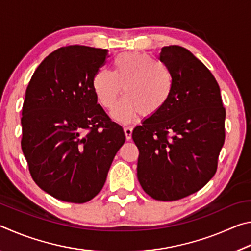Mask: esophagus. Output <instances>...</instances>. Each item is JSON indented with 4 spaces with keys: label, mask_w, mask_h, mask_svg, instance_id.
Segmentation results:
<instances>
[{
    "label": "esophagus",
    "mask_w": 251,
    "mask_h": 251,
    "mask_svg": "<svg viewBox=\"0 0 251 251\" xmlns=\"http://www.w3.org/2000/svg\"><path fill=\"white\" fill-rule=\"evenodd\" d=\"M124 133H125L127 141H129V139L131 138V133H133V127H130V126L124 127Z\"/></svg>",
    "instance_id": "obj_1"
}]
</instances>
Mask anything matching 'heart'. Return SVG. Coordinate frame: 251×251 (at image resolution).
<instances>
[{
    "label": "heart",
    "mask_w": 251,
    "mask_h": 251,
    "mask_svg": "<svg viewBox=\"0 0 251 251\" xmlns=\"http://www.w3.org/2000/svg\"><path fill=\"white\" fill-rule=\"evenodd\" d=\"M124 88L125 97L114 106L110 115L128 123L141 114L156 115L168 103L174 91V76L168 67L151 55L122 53L114 59V72L100 70L93 78V90L100 103L110 108Z\"/></svg>",
    "instance_id": "b5f03b06"
}]
</instances>
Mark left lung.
I'll return each mask as SVG.
<instances>
[{"instance_id":"left-lung-1","label":"left lung","mask_w":251,"mask_h":251,"mask_svg":"<svg viewBox=\"0 0 251 251\" xmlns=\"http://www.w3.org/2000/svg\"><path fill=\"white\" fill-rule=\"evenodd\" d=\"M159 59L173 73V94L131 137L139 151V184L156 201H172L198 192L214 177L226 110L217 80L188 50L164 46Z\"/></svg>"}]
</instances>
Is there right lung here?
<instances>
[{
  "instance_id": "add662e5",
  "label": "right lung",
  "mask_w": 251,
  "mask_h": 251,
  "mask_svg": "<svg viewBox=\"0 0 251 251\" xmlns=\"http://www.w3.org/2000/svg\"><path fill=\"white\" fill-rule=\"evenodd\" d=\"M108 50L61 48L34 72L22 108V146L36 185L59 201H90L99 194L116 152L122 126L107 116L93 78Z\"/></svg>"
}]
</instances>
